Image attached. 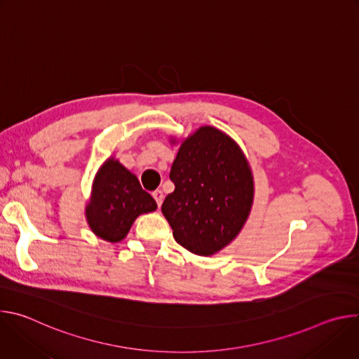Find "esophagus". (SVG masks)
I'll list each match as a JSON object with an SVG mask.
<instances>
[{"label": "esophagus", "instance_id": "esophagus-1", "mask_svg": "<svg viewBox=\"0 0 359 359\" xmlns=\"http://www.w3.org/2000/svg\"><path fill=\"white\" fill-rule=\"evenodd\" d=\"M153 198L156 200L158 206L161 208V206H162V203H163V198H165V194H163V191H162V190H155V191H153Z\"/></svg>", "mask_w": 359, "mask_h": 359}]
</instances>
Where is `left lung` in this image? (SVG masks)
Instances as JSON below:
<instances>
[{"label": "left lung", "mask_w": 359, "mask_h": 359, "mask_svg": "<svg viewBox=\"0 0 359 359\" xmlns=\"http://www.w3.org/2000/svg\"><path fill=\"white\" fill-rule=\"evenodd\" d=\"M172 144L177 139L170 137ZM175 191L162 213L175 240L209 257L243 230L254 201V177L238 143L215 126H200L180 142L170 169Z\"/></svg>", "instance_id": "obj_1"}]
</instances>
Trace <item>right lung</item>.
<instances>
[{
    "instance_id": "1",
    "label": "right lung",
    "mask_w": 359,
    "mask_h": 359,
    "mask_svg": "<svg viewBox=\"0 0 359 359\" xmlns=\"http://www.w3.org/2000/svg\"><path fill=\"white\" fill-rule=\"evenodd\" d=\"M156 209L155 198L142 189L137 177L111 156L95 175L85 217L96 237L119 243L140 215Z\"/></svg>"
}]
</instances>
